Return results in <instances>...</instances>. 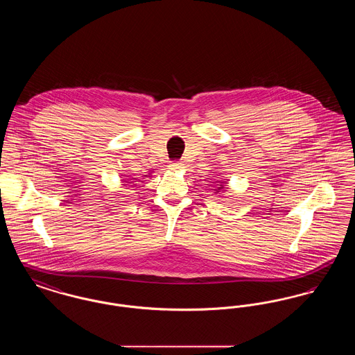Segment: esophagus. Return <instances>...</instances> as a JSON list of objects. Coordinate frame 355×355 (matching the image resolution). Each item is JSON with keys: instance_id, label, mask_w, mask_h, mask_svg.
I'll use <instances>...</instances> for the list:
<instances>
[{"instance_id": "34e87169", "label": "esophagus", "mask_w": 355, "mask_h": 355, "mask_svg": "<svg viewBox=\"0 0 355 355\" xmlns=\"http://www.w3.org/2000/svg\"><path fill=\"white\" fill-rule=\"evenodd\" d=\"M170 169L177 170L181 169L182 168V164L180 162V161H173V162H170Z\"/></svg>"}]
</instances>
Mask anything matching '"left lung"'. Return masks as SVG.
Returning <instances> with one entry per match:
<instances>
[{
  "mask_svg": "<svg viewBox=\"0 0 355 355\" xmlns=\"http://www.w3.org/2000/svg\"><path fill=\"white\" fill-rule=\"evenodd\" d=\"M220 189H222V182H220V189H217L216 191H220Z\"/></svg>",
  "mask_w": 355,
  "mask_h": 355,
  "instance_id": "8db88e82",
  "label": "left lung"
}]
</instances>
